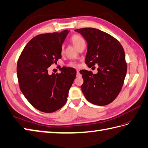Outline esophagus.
<instances>
[{
    "instance_id": "esophagus-1",
    "label": "esophagus",
    "mask_w": 148,
    "mask_h": 148,
    "mask_svg": "<svg viewBox=\"0 0 148 148\" xmlns=\"http://www.w3.org/2000/svg\"><path fill=\"white\" fill-rule=\"evenodd\" d=\"M80 72H79L78 70L77 71V77H80Z\"/></svg>"
}]
</instances>
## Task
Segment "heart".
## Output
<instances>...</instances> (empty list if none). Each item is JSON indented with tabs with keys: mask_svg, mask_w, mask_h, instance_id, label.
Listing matches in <instances>:
<instances>
[{
	"mask_svg": "<svg viewBox=\"0 0 148 148\" xmlns=\"http://www.w3.org/2000/svg\"><path fill=\"white\" fill-rule=\"evenodd\" d=\"M70 40L71 41V42L73 43V45H74V46L77 49H78L79 47H80L81 45H82L83 44H85V41L84 39H83L80 36L77 35V34H75L73 36H72ZM64 46H62V48H61V54H63L64 53ZM69 65L70 66H77V64L75 63V62H71Z\"/></svg>",
	"mask_w": 148,
	"mask_h": 148,
	"instance_id": "obj_1",
	"label": "heart"
}]
</instances>
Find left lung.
Returning <instances> with one entry per match:
<instances>
[{
	"instance_id": "1",
	"label": "left lung",
	"mask_w": 148,
	"mask_h": 148,
	"mask_svg": "<svg viewBox=\"0 0 148 148\" xmlns=\"http://www.w3.org/2000/svg\"><path fill=\"white\" fill-rule=\"evenodd\" d=\"M87 42L85 63L88 67L97 63V74L82 70L83 93L88 102L97 106H106L120 93L127 72L125 53L116 38L98 29H75Z\"/></svg>"
}]
</instances>
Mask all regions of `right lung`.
Listing matches in <instances>:
<instances>
[{
	"instance_id": "add662e5",
	"label": "right lung",
	"mask_w": 148,
	"mask_h": 148,
	"mask_svg": "<svg viewBox=\"0 0 148 148\" xmlns=\"http://www.w3.org/2000/svg\"><path fill=\"white\" fill-rule=\"evenodd\" d=\"M70 31L38 35L24 47L18 60L17 75L21 91L39 111L51 113L66 103L76 77L73 68L63 67L51 75L48 68L62 58L61 48Z\"/></svg>"
}]
</instances>
